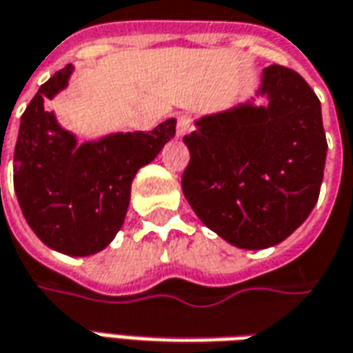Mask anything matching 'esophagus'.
<instances>
[{
    "instance_id": "obj_1",
    "label": "esophagus",
    "mask_w": 353,
    "mask_h": 353,
    "mask_svg": "<svg viewBox=\"0 0 353 353\" xmlns=\"http://www.w3.org/2000/svg\"><path fill=\"white\" fill-rule=\"evenodd\" d=\"M189 132H191V117L179 115L177 117V127H176L177 139H183V137L189 134Z\"/></svg>"
}]
</instances>
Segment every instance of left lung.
<instances>
[{"label":"left lung","instance_id":"1","mask_svg":"<svg viewBox=\"0 0 353 353\" xmlns=\"http://www.w3.org/2000/svg\"><path fill=\"white\" fill-rule=\"evenodd\" d=\"M258 95L195 121L181 176L191 209L228 244L261 250L283 242L319 201L326 134L321 101L295 70L263 68Z\"/></svg>","mask_w":353,"mask_h":353}]
</instances>
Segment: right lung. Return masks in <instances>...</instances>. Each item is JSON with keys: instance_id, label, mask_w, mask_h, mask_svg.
Segmentation results:
<instances>
[{"instance_id": "obj_1", "label": "right lung", "mask_w": 353, "mask_h": 353, "mask_svg": "<svg viewBox=\"0 0 353 353\" xmlns=\"http://www.w3.org/2000/svg\"><path fill=\"white\" fill-rule=\"evenodd\" d=\"M74 66L39 88L21 117L13 154V185L32 232L48 248L92 256L111 244L127 216L130 183L176 134V119L150 132H113L78 144L48 101L68 85Z\"/></svg>"}]
</instances>
